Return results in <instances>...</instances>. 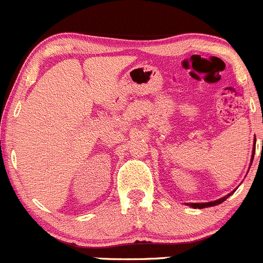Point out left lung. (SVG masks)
I'll use <instances>...</instances> for the list:
<instances>
[{
    "label": "left lung",
    "mask_w": 263,
    "mask_h": 263,
    "mask_svg": "<svg viewBox=\"0 0 263 263\" xmlns=\"http://www.w3.org/2000/svg\"><path fill=\"white\" fill-rule=\"evenodd\" d=\"M253 157H255V148H253V153H252V159H251V162H252L253 160ZM251 164H252V163H251ZM234 193V191L233 192H231L230 194H227V196H224V197H222V198H219V199H217V200H213V202H207V203H187L188 205H191L192 208H199V210H202V208H207V207H213V205H217V204H221L222 202H224L226 199L228 198V197L231 196V194H233Z\"/></svg>",
    "instance_id": "8db88e82"
}]
</instances>
